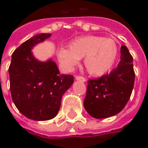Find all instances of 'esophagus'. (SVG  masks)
<instances>
[{
  "mask_svg": "<svg viewBox=\"0 0 148 148\" xmlns=\"http://www.w3.org/2000/svg\"><path fill=\"white\" fill-rule=\"evenodd\" d=\"M75 79L77 81H80L82 82H86V79L85 78V77H82V76H76L75 77Z\"/></svg>",
  "mask_w": 148,
  "mask_h": 148,
  "instance_id": "1",
  "label": "esophagus"
}]
</instances>
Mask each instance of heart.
Masks as SVG:
<instances>
[{
  "label": "heart",
  "instance_id": "b5f03b06",
  "mask_svg": "<svg viewBox=\"0 0 148 148\" xmlns=\"http://www.w3.org/2000/svg\"><path fill=\"white\" fill-rule=\"evenodd\" d=\"M119 50L113 39L95 36H86L74 39L69 49L61 47L57 51L59 62L66 70H71L84 58V66L93 76H101L114 66Z\"/></svg>",
  "mask_w": 148,
  "mask_h": 148
}]
</instances>
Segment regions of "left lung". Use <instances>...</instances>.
Listing matches in <instances>:
<instances>
[{
    "label": "left lung",
    "mask_w": 148,
    "mask_h": 148,
    "mask_svg": "<svg viewBox=\"0 0 148 148\" xmlns=\"http://www.w3.org/2000/svg\"><path fill=\"white\" fill-rule=\"evenodd\" d=\"M133 58L126 46L121 47V61L116 69L99 78L88 81L84 108L96 119L115 116L130 98L135 82Z\"/></svg>",
    "instance_id": "obj_1"
}]
</instances>
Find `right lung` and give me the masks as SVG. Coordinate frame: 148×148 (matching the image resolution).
<instances>
[{"mask_svg": "<svg viewBox=\"0 0 148 148\" xmlns=\"http://www.w3.org/2000/svg\"><path fill=\"white\" fill-rule=\"evenodd\" d=\"M51 33L37 34L23 42L12 55L8 68L10 90L16 107L33 121H48L58 113L62 97L74 82L70 74H60L55 62L35 58L32 50Z\"/></svg>", "mask_w": 148, "mask_h": 148, "instance_id": "obj_1", "label": "right lung"}]
</instances>
